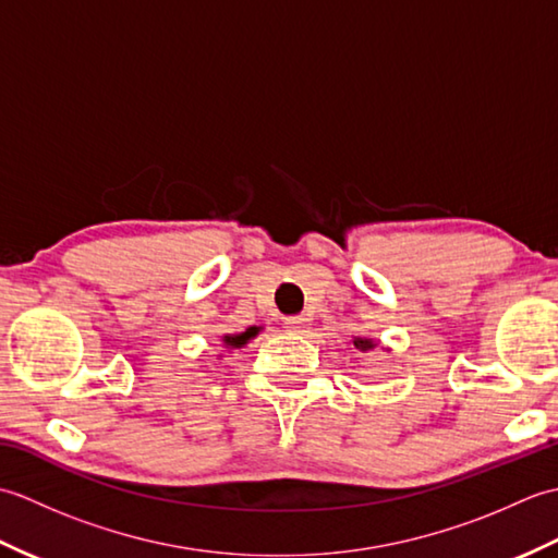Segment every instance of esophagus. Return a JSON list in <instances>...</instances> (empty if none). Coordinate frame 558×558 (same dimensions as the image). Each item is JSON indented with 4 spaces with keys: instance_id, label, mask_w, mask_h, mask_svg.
<instances>
[{
    "instance_id": "1",
    "label": "esophagus",
    "mask_w": 558,
    "mask_h": 558,
    "mask_svg": "<svg viewBox=\"0 0 558 558\" xmlns=\"http://www.w3.org/2000/svg\"><path fill=\"white\" fill-rule=\"evenodd\" d=\"M288 333H304L306 330V318L304 316H290L286 322Z\"/></svg>"
}]
</instances>
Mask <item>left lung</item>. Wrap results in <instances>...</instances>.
I'll return each instance as SVG.
<instances>
[{
    "instance_id": "left-lung-1",
    "label": "left lung",
    "mask_w": 558,
    "mask_h": 558,
    "mask_svg": "<svg viewBox=\"0 0 558 558\" xmlns=\"http://www.w3.org/2000/svg\"><path fill=\"white\" fill-rule=\"evenodd\" d=\"M352 345L357 348L360 352H369V350H374L376 345H378V340H374V338H364V336H352ZM386 350V348H384Z\"/></svg>"
}]
</instances>
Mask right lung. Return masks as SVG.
<instances>
[{
    "mask_svg": "<svg viewBox=\"0 0 558 558\" xmlns=\"http://www.w3.org/2000/svg\"><path fill=\"white\" fill-rule=\"evenodd\" d=\"M258 333H260V326H248L246 330H242V333L222 336V345L228 350H240V348L246 345V342H252ZM220 357H222V354H220Z\"/></svg>",
    "mask_w": 558,
    "mask_h": 558,
    "instance_id": "obj_1",
    "label": "right lung"
}]
</instances>
